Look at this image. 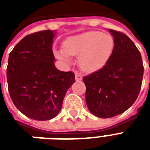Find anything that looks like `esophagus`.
Here are the masks:
<instances>
[{"label": "esophagus", "mask_w": 150, "mask_h": 150, "mask_svg": "<svg viewBox=\"0 0 150 150\" xmlns=\"http://www.w3.org/2000/svg\"><path fill=\"white\" fill-rule=\"evenodd\" d=\"M75 81H81V80L82 79V76H81L80 75H79V74H75Z\"/></svg>", "instance_id": "obj_1"}]
</instances>
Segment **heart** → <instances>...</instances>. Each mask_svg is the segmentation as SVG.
<instances>
[{"label": "heart", "mask_w": 150, "mask_h": 150, "mask_svg": "<svg viewBox=\"0 0 150 150\" xmlns=\"http://www.w3.org/2000/svg\"><path fill=\"white\" fill-rule=\"evenodd\" d=\"M63 49H54L57 58L63 63H71V56L78 57L80 68L94 72L106 64L114 50V42L109 34L98 31L86 32L69 36L63 42Z\"/></svg>", "instance_id": "b5f03b06"}]
</instances>
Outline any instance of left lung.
Wrapping results in <instances>:
<instances>
[{"label": "left lung", "instance_id": "obj_1", "mask_svg": "<svg viewBox=\"0 0 150 150\" xmlns=\"http://www.w3.org/2000/svg\"><path fill=\"white\" fill-rule=\"evenodd\" d=\"M114 47L103 68L83 78L88 109L96 117L109 118L129 108L142 86L143 64L141 54L125 34L108 29Z\"/></svg>", "mask_w": 150, "mask_h": 150}]
</instances>
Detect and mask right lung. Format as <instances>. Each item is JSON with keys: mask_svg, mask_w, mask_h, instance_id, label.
<instances>
[{"mask_svg": "<svg viewBox=\"0 0 150 150\" xmlns=\"http://www.w3.org/2000/svg\"><path fill=\"white\" fill-rule=\"evenodd\" d=\"M57 32L43 30L25 36L9 54L7 80L11 99L29 118L47 121L59 114L75 80L71 71L55 67L52 44Z\"/></svg>", "mask_w": 150, "mask_h": 150, "instance_id": "1", "label": "right lung"}]
</instances>
